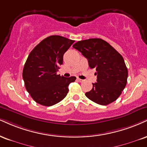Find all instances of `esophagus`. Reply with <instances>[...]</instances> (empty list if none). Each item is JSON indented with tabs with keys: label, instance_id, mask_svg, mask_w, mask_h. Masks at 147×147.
Returning <instances> with one entry per match:
<instances>
[{
	"label": "esophagus",
	"instance_id": "esophagus-1",
	"mask_svg": "<svg viewBox=\"0 0 147 147\" xmlns=\"http://www.w3.org/2000/svg\"><path fill=\"white\" fill-rule=\"evenodd\" d=\"M77 79L79 81V82H83V81H84V80H83V79H79V78H77Z\"/></svg>",
	"mask_w": 147,
	"mask_h": 147
}]
</instances>
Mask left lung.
I'll list each match as a JSON object with an SVG mask.
<instances>
[{
    "label": "left lung",
    "instance_id": "obj_1",
    "mask_svg": "<svg viewBox=\"0 0 147 147\" xmlns=\"http://www.w3.org/2000/svg\"><path fill=\"white\" fill-rule=\"evenodd\" d=\"M88 59L90 68L96 69V83L86 93L90 100L101 105L114 102L127 84L128 70L124 59L112 46L100 38L79 41L72 46Z\"/></svg>",
    "mask_w": 147,
    "mask_h": 147
}]
</instances>
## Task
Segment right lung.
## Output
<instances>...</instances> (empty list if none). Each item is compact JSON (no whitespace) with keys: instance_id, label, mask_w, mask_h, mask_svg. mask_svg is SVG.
<instances>
[{"instance_id":"1","label":"right lung","mask_w":147,"mask_h":147,"mask_svg":"<svg viewBox=\"0 0 147 147\" xmlns=\"http://www.w3.org/2000/svg\"><path fill=\"white\" fill-rule=\"evenodd\" d=\"M74 40L59 35H51L40 42L28 56L22 71L25 88L35 102L52 106L63 100L68 86L75 77L57 75L63 63V54Z\"/></svg>"}]
</instances>
